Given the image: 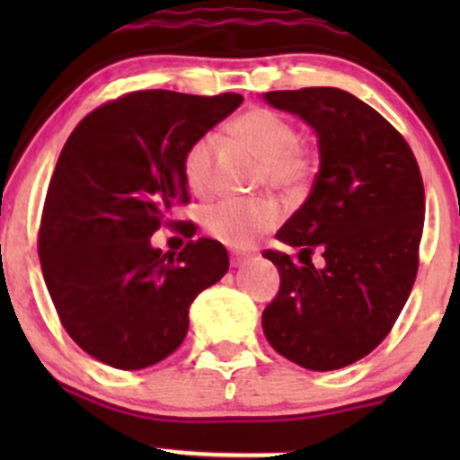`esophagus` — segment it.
<instances>
[{
	"instance_id": "34e87169",
	"label": "esophagus",
	"mask_w": 460,
	"mask_h": 460,
	"mask_svg": "<svg viewBox=\"0 0 460 460\" xmlns=\"http://www.w3.org/2000/svg\"><path fill=\"white\" fill-rule=\"evenodd\" d=\"M248 260H251L248 252H231V266L234 268H242Z\"/></svg>"
}]
</instances>
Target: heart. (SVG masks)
Segmentation results:
<instances>
[{
	"mask_svg": "<svg viewBox=\"0 0 460 460\" xmlns=\"http://www.w3.org/2000/svg\"><path fill=\"white\" fill-rule=\"evenodd\" d=\"M237 140L263 160V181L281 192L296 194L307 188L315 172V157L298 142V131L285 116L268 108H251L231 123ZM216 136L203 134L183 153V179L199 197L214 188ZM281 220V208L272 199H225L203 212V226L214 240L231 248H246Z\"/></svg>",
	"mask_w": 460,
	"mask_h": 460,
	"instance_id": "b5f03b06",
	"label": "heart"
}]
</instances>
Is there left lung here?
I'll use <instances>...</instances> for the list:
<instances>
[{
  "mask_svg": "<svg viewBox=\"0 0 460 460\" xmlns=\"http://www.w3.org/2000/svg\"><path fill=\"white\" fill-rule=\"evenodd\" d=\"M318 134L320 171L311 194L279 229L298 246L263 251L281 277L263 309L266 340L314 372L350 366L374 350L398 320L420 266L424 183L400 131L355 94L300 88L263 94ZM314 250L325 266L310 263Z\"/></svg>",
  "mask_w": 460,
  "mask_h": 460,
  "instance_id": "left-lung-1",
  "label": "left lung"
}]
</instances>
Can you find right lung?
Wrapping results in <instances>:
<instances>
[{
	"label": "right lung",
	"mask_w": 460,
	"mask_h": 460,
	"mask_svg": "<svg viewBox=\"0 0 460 460\" xmlns=\"http://www.w3.org/2000/svg\"><path fill=\"white\" fill-rule=\"evenodd\" d=\"M244 102L225 93L123 94L84 116L58 157L39 229L43 277L65 331L116 369H142L181 346L188 309L229 270L209 237L179 255L151 246L186 205L183 153ZM190 234L188 237H192Z\"/></svg>",
	"instance_id": "right-lung-1"
}]
</instances>
